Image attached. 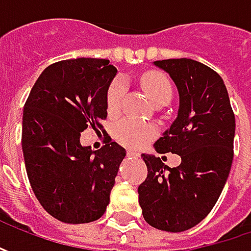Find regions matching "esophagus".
<instances>
[{"label": "esophagus", "mask_w": 251, "mask_h": 251, "mask_svg": "<svg viewBox=\"0 0 251 251\" xmlns=\"http://www.w3.org/2000/svg\"><path fill=\"white\" fill-rule=\"evenodd\" d=\"M127 155L130 156V158H138L140 156V153L138 152H135V151H127Z\"/></svg>", "instance_id": "34e87169"}]
</instances>
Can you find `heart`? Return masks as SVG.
<instances>
[{
	"instance_id": "obj_1",
	"label": "heart",
	"mask_w": 251,
	"mask_h": 251,
	"mask_svg": "<svg viewBox=\"0 0 251 251\" xmlns=\"http://www.w3.org/2000/svg\"><path fill=\"white\" fill-rule=\"evenodd\" d=\"M142 85L147 93L155 103L172 98V85L169 79L162 74H147L142 78ZM127 85L124 78H116L110 83L106 93V109L110 116H114L120 111L121 100ZM156 134V127L151 123L123 119L114 126V137L121 145L128 148H141L144 144L152 140Z\"/></svg>"
}]
</instances>
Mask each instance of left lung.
I'll return each mask as SVG.
<instances>
[{
    "label": "left lung",
    "instance_id": "left-lung-1",
    "mask_svg": "<svg viewBox=\"0 0 251 251\" xmlns=\"http://www.w3.org/2000/svg\"><path fill=\"white\" fill-rule=\"evenodd\" d=\"M153 64L178 91L177 117L153 147L158 153H177L181 163L169 168L142 153L148 176L138 201L151 226L184 232L207 217L224 190L233 160L235 114L225 83L209 67L190 58Z\"/></svg>",
    "mask_w": 251,
    "mask_h": 251
}]
</instances>
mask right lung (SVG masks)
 Here are the masks:
<instances>
[{
	"label": "right lung",
	"instance_id": "1",
	"mask_svg": "<svg viewBox=\"0 0 251 251\" xmlns=\"http://www.w3.org/2000/svg\"><path fill=\"white\" fill-rule=\"evenodd\" d=\"M117 70L109 60L75 58L49 65L25 103L22 151L26 173L42 207L65 224H88L110 202L126 150L106 142L92 151L81 132L103 130L106 93Z\"/></svg>",
	"mask_w": 251,
	"mask_h": 251
}]
</instances>
